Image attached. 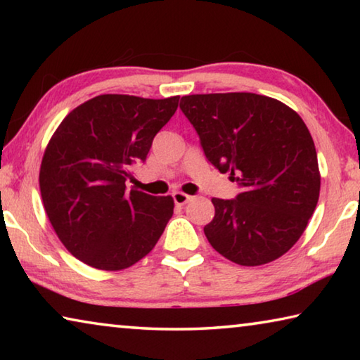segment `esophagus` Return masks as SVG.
Returning a JSON list of instances; mask_svg holds the SVG:
<instances>
[{
  "label": "esophagus",
  "instance_id": "esophagus-1",
  "mask_svg": "<svg viewBox=\"0 0 360 360\" xmlns=\"http://www.w3.org/2000/svg\"><path fill=\"white\" fill-rule=\"evenodd\" d=\"M191 195H186V193H182V192H173V200H174V205H178V206H182V205H186V203H188L191 202Z\"/></svg>",
  "mask_w": 360,
  "mask_h": 360
}]
</instances>
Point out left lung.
Masks as SVG:
<instances>
[{
	"instance_id": "obj_1",
	"label": "left lung",
	"mask_w": 360,
	"mask_h": 360,
	"mask_svg": "<svg viewBox=\"0 0 360 360\" xmlns=\"http://www.w3.org/2000/svg\"><path fill=\"white\" fill-rule=\"evenodd\" d=\"M179 108L208 162L241 188L231 200H211L216 212L203 229L211 246L245 266L281 257L319 200L318 154L300 115L248 92L182 96Z\"/></svg>"
}]
</instances>
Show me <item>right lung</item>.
<instances>
[{
    "label": "right lung",
    "instance_id": "add662e5",
    "mask_svg": "<svg viewBox=\"0 0 360 360\" xmlns=\"http://www.w3.org/2000/svg\"><path fill=\"white\" fill-rule=\"evenodd\" d=\"M163 100L100 95L66 115L41 163L42 203L65 248L98 270L148 255L173 216V198L129 191L131 167L178 109Z\"/></svg>",
    "mask_w": 360,
    "mask_h": 360
}]
</instances>
